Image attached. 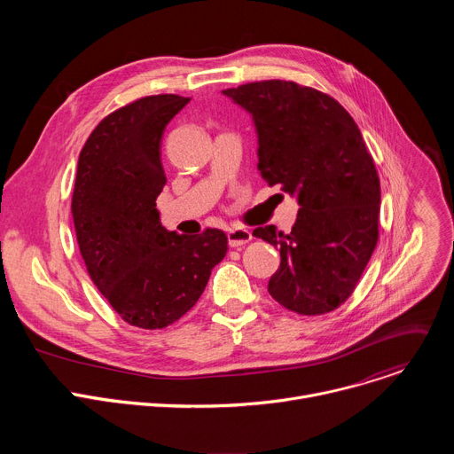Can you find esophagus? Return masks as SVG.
I'll list each match as a JSON object with an SVG mask.
<instances>
[{
    "instance_id": "esophagus-1",
    "label": "esophagus",
    "mask_w": 454,
    "mask_h": 454,
    "mask_svg": "<svg viewBox=\"0 0 454 454\" xmlns=\"http://www.w3.org/2000/svg\"><path fill=\"white\" fill-rule=\"evenodd\" d=\"M251 239H253V235L246 228H231V230H228V244L231 247H239V246L249 242Z\"/></svg>"
}]
</instances>
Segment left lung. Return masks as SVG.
I'll use <instances>...</instances> for the list:
<instances>
[{"instance_id":"8db88e82","label":"left lung","mask_w":454,"mask_h":454,"mask_svg":"<svg viewBox=\"0 0 454 454\" xmlns=\"http://www.w3.org/2000/svg\"><path fill=\"white\" fill-rule=\"evenodd\" d=\"M223 95L253 118L258 172L300 205L289 235L273 224L253 230L280 251L270 294L305 316L334 310L379 237L380 184L357 123L338 100L296 82H249Z\"/></svg>"}]
</instances>
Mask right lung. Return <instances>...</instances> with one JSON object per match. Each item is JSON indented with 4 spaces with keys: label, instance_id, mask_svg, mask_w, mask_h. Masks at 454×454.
I'll list each match as a JSON object with an SVG mask.
<instances>
[{
    "label": "right lung",
    "instance_id": "right-lung-1",
    "mask_svg": "<svg viewBox=\"0 0 454 454\" xmlns=\"http://www.w3.org/2000/svg\"><path fill=\"white\" fill-rule=\"evenodd\" d=\"M188 102L154 95L116 109L95 127L77 165L72 214L88 273L129 325L149 331L196 305L228 249L221 230L168 231L156 208L167 183L161 137Z\"/></svg>",
    "mask_w": 454,
    "mask_h": 454
}]
</instances>
